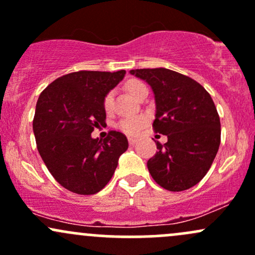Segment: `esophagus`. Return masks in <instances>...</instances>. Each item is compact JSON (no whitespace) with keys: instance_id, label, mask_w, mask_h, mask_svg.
<instances>
[{"instance_id":"esophagus-1","label":"esophagus","mask_w":255,"mask_h":255,"mask_svg":"<svg viewBox=\"0 0 255 255\" xmlns=\"http://www.w3.org/2000/svg\"><path fill=\"white\" fill-rule=\"evenodd\" d=\"M136 143H137V138L128 137V144H130V146H135Z\"/></svg>"}]
</instances>
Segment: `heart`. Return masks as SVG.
I'll use <instances>...</instances> for the list:
<instances>
[{"instance_id": "1", "label": "heart", "mask_w": 255, "mask_h": 255, "mask_svg": "<svg viewBox=\"0 0 255 255\" xmlns=\"http://www.w3.org/2000/svg\"><path fill=\"white\" fill-rule=\"evenodd\" d=\"M125 87H127L128 94L135 98H137V96L141 94L143 90L147 89L146 85L138 80L128 81ZM112 106H113V94L109 92V94L105 97V100H103V108H105L107 113L112 111ZM147 122H148L147 117L142 116V114H137V116L123 118V119H120L119 122L117 123L116 127L118 130L122 131L123 133H127V135H137L139 131L146 127Z\"/></svg>"}]
</instances>
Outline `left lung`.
<instances>
[{
	"instance_id": "obj_1",
	"label": "left lung",
	"mask_w": 255,
	"mask_h": 255,
	"mask_svg": "<svg viewBox=\"0 0 255 255\" xmlns=\"http://www.w3.org/2000/svg\"><path fill=\"white\" fill-rule=\"evenodd\" d=\"M154 94L155 132L168 137L157 142L158 152L147 161L153 180L179 192L197 185L212 166L220 146V118L210 95L193 79L165 68L133 69Z\"/></svg>"
}]
</instances>
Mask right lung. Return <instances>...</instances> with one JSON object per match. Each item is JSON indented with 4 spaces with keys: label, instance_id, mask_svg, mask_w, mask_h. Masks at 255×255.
Masks as SVG:
<instances>
[{
    "label": "right lung",
    "instance_id": "1",
    "mask_svg": "<svg viewBox=\"0 0 255 255\" xmlns=\"http://www.w3.org/2000/svg\"><path fill=\"white\" fill-rule=\"evenodd\" d=\"M125 74H67L48 85L37 100L32 122L37 149L56 181L74 193L100 192L128 149L127 136L119 131H111L105 139L91 136L95 128L106 124L103 100Z\"/></svg>",
    "mask_w": 255,
    "mask_h": 255
}]
</instances>
